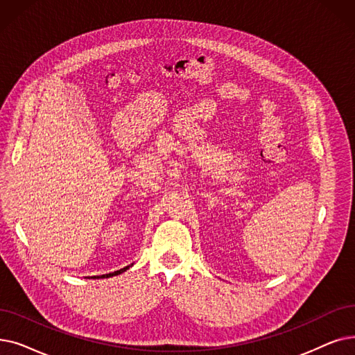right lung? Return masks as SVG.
<instances>
[{
	"mask_svg": "<svg viewBox=\"0 0 355 355\" xmlns=\"http://www.w3.org/2000/svg\"><path fill=\"white\" fill-rule=\"evenodd\" d=\"M132 266H133V264H130V266H126V267H123V268H120V270H117V271H113V272H109V274H103V275H92V277H85V279H109V277H113V275H119V274H121V272H125V271H126V270H129Z\"/></svg>",
	"mask_w": 355,
	"mask_h": 355,
	"instance_id": "1",
	"label": "right lung"
}]
</instances>
